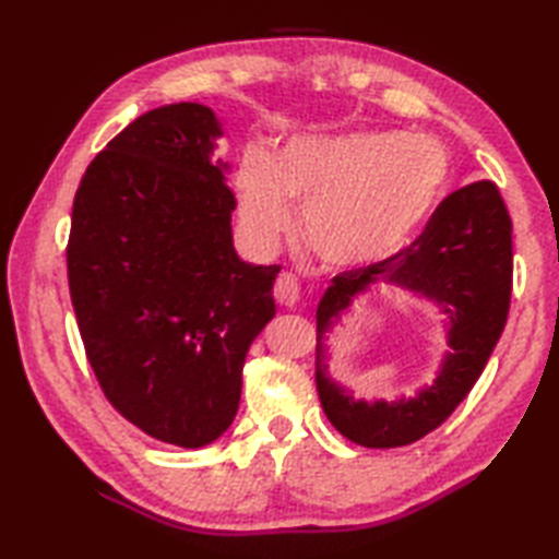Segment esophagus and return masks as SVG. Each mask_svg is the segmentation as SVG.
Listing matches in <instances>:
<instances>
[{"label": "esophagus", "mask_w": 559, "mask_h": 559, "mask_svg": "<svg viewBox=\"0 0 559 559\" xmlns=\"http://www.w3.org/2000/svg\"><path fill=\"white\" fill-rule=\"evenodd\" d=\"M273 295H276V300L286 307H295L300 302V281L293 276V273H283V276L276 281V286H273Z\"/></svg>", "instance_id": "obj_1"}]
</instances>
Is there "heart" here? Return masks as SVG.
Wrapping results in <instances>:
<instances>
[{
  "mask_svg": "<svg viewBox=\"0 0 559 559\" xmlns=\"http://www.w3.org/2000/svg\"><path fill=\"white\" fill-rule=\"evenodd\" d=\"M449 182V158L432 139L401 132L298 136L276 158L249 151L235 180L247 235L276 247L302 206L307 247L331 269L394 259L430 221Z\"/></svg>",
  "mask_w": 559,
  "mask_h": 559,
  "instance_id": "obj_1",
  "label": "heart"
}]
</instances>
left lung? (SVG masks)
Returning <instances> with one entry per match:
<instances>
[{
	"label": "left lung",
	"instance_id": "1",
	"mask_svg": "<svg viewBox=\"0 0 559 559\" xmlns=\"http://www.w3.org/2000/svg\"><path fill=\"white\" fill-rule=\"evenodd\" d=\"M406 289L430 301L445 319L450 348L432 385L413 397L355 400L330 377L325 341L360 294L377 287ZM512 295V221L497 187L473 182L449 194L423 235L394 259L331 278L317 307V391L326 418L350 442L391 449L437 430L478 382L500 341Z\"/></svg>",
	"mask_w": 559,
	"mask_h": 559
}]
</instances>
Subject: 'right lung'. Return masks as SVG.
Segmentation results:
<instances>
[{"label": "right lung", "instance_id": "right-lung-1", "mask_svg": "<svg viewBox=\"0 0 559 559\" xmlns=\"http://www.w3.org/2000/svg\"><path fill=\"white\" fill-rule=\"evenodd\" d=\"M223 124L201 103L136 117L88 165L67 247L88 362L129 423L199 449L228 430L254 338L276 317L281 266L233 245Z\"/></svg>", "mask_w": 559, "mask_h": 559}]
</instances>
